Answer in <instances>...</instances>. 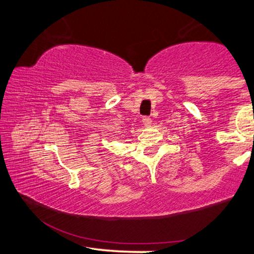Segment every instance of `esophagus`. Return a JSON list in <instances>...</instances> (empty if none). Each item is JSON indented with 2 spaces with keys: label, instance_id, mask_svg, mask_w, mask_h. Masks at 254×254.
Segmentation results:
<instances>
[{
  "label": "esophagus",
  "instance_id": "esophagus-1",
  "mask_svg": "<svg viewBox=\"0 0 254 254\" xmlns=\"http://www.w3.org/2000/svg\"><path fill=\"white\" fill-rule=\"evenodd\" d=\"M151 122H152L151 118H150V117H143L142 123L144 124V127H150V126H151Z\"/></svg>",
  "mask_w": 254,
  "mask_h": 254
}]
</instances>
